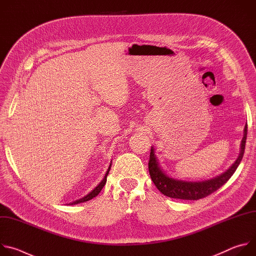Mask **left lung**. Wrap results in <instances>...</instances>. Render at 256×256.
I'll return each mask as SVG.
<instances>
[{
  "label": "left lung",
  "instance_id": "8db88e82",
  "mask_svg": "<svg viewBox=\"0 0 256 256\" xmlns=\"http://www.w3.org/2000/svg\"><path fill=\"white\" fill-rule=\"evenodd\" d=\"M246 138H247V124L244 128L243 138L241 140V146H240V153L237 160L232 164V166L226 172L222 173L221 175H218L214 178L204 180V181H184V180H179V179H175L168 176L158 163V159L155 155L154 147H151L150 160H149L150 176L154 182V184L159 190V192H161L166 196H169L172 198H179V200H196L200 198H204L210 196V194L214 192L222 186H224L231 178V176L234 174V172L236 171L237 167L239 166L243 158Z\"/></svg>",
  "mask_w": 256,
  "mask_h": 256
}]
</instances>
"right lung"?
Segmentation results:
<instances>
[{
    "instance_id": "add662e5",
    "label": "right lung",
    "mask_w": 256,
    "mask_h": 256,
    "mask_svg": "<svg viewBox=\"0 0 256 256\" xmlns=\"http://www.w3.org/2000/svg\"><path fill=\"white\" fill-rule=\"evenodd\" d=\"M110 167H112V164L109 165V168H108V170L106 171V174H105L104 178L102 179V181L100 182V184H99L90 194H88L86 196H84V198H80V200H75L74 202H72V204H80V202H88V200H92V198H95L96 196H98L99 192H101V190L103 188V186H104L105 184H106V178H107V175H108V173H109V170H110Z\"/></svg>"
}]
</instances>
